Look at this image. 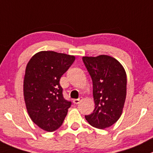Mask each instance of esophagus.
<instances>
[{"label": "esophagus", "mask_w": 153, "mask_h": 153, "mask_svg": "<svg viewBox=\"0 0 153 153\" xmlns=\"http://www.w3.org/2000/svg\"><path fill=\"white\" fill-rule=\"evenodd\" d=\"M82 100V98H79V99H74L73 100V103L75 104V105H78L81 102V101Z\"/></svg>", "instance_id": "1"}]
</instances>
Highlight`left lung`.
I'll use <instances>...</instances> for the list:
<instances>
[{
	"instance_id": "left-lung-1",
	"label": "left lung",
	"mask_w": 153,
	"mask_h": 153,
	"mask_svg": "<svg viewBox=\"0 0 153 153\" xmlns=\"http://www.w3.org/2000/svg\"><path fill=\"white\" fill-rule=\"evenodd\" d=\"M93 81L95 109L85 116L87 122L100 129L111 126L120 117L126 97V73L123 66L108 55L83 57Z\"/></svg>"
}]
</instances>
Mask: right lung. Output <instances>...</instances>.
Wrapping results in <instances>:
<instances>
[{"mask_svg": "<svg viewBox=\"0 0 153 153\" xmlns=\"http://www.w3.org/2000/svg\"><path fill=\"white\" fill-rule=\"evenodd\" d=\"M73 55L42 51L27 63L24 78V98L33 122L46 131H54L63 123L71 102L63 96L62 75L75 61Z\"/></svg>", "mask_w": 153, "mask_h": 153, "instance_id": "obj_1", "label": "right lung"}]
</instances>
